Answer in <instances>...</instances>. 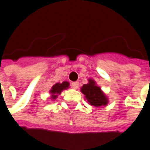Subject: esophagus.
I'll list each match as a JSON object with an SVG mask.
<instances>
[{"instance_id":"obj_1","label":"esophagus","mask_w":150,"mask_h":150,"mask_svg":"<svg viewBox=\"0 0 150 150\" xmlns=\"http://www.w3.org/2000/svg\"><path fill=\"white\" fill-rule=\"evenodd\" d=\"M78 82H72L71 83V87H73V89H77L78 88Z\"/></svg>"}]
</instances>
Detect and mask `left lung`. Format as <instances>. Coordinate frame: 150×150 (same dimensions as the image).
Masks as SVG:
<instances>
[{
  "mask_svg": "<svg viewBox=\"0 0 150 150\" xmlns=\"http://www.w3.org/2000/svg\"><path fill=\"white\" fill-rule=\"evenodd\" d=\"M81 91L85 95V97L90 105L94 106H101L107 104V98L101 91V88L96 86L95 82L90 79L88 84H84L81 88Z\"/></svg>",
  "mask_w": 150,
  "mask_h": 150,
  "instance_id": "1",
  "label": "left lung"
}]
</instances>
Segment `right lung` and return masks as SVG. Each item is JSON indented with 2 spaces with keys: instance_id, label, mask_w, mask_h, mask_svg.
<instances>
[{
  "instance_id": "1",
  "label": "right lung",
  "mask_w": 150,
  "mask_h": 150,
  "mask_svg": "<svg viewBox=\"0 0 150 150\" xmlns=\"http://www.w3.org/2000/svg\"><path fill=\"white\" fill-rule=\"evenodd\" d=\"M69 87V83L68 82H63L62 83H56L55 85L53 86L52 89L50 90V92H51V98L52 99H55L57 96H58V94H60L63 90H65L67 89Z\"/></svg>"
}]
</instances>
